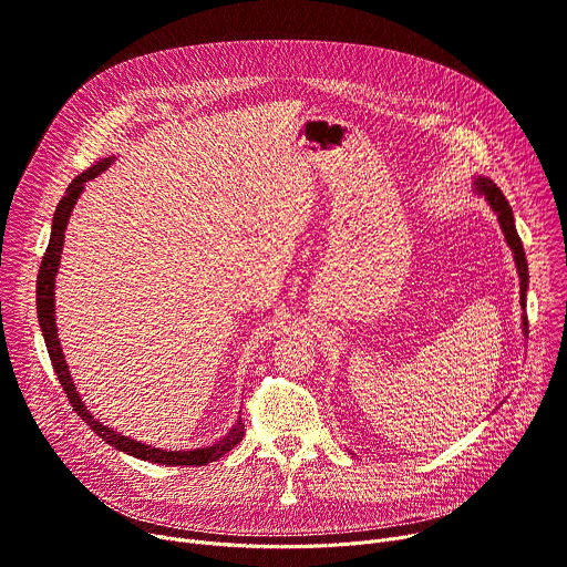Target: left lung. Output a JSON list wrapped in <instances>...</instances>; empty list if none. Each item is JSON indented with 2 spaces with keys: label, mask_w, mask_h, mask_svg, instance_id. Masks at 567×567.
<instances>
[{
  "label": "left lung",
  "mask_w": 567,
  "mask_h": 567,
  "mask_svg": "<svg viewBox=\"0 0 567 567\" xmlns=\"http://www.w3.org/2000/svg\"><path fill=\"white\" fill-rule=\"evenodd\" d=\"M473 193L481 195L487 199L489 208L496 214L498 218V225H501V231L505 236V241H508L511 250H513V257H515V266H517V274H519V303L522 308H526V289H528V264H526V255H524V246H522V238L517 234V227H515V216H513V208L508 204V199H505V195L501 193V188L489 182L487 176H478L473 182ZM522 333L524 338H528V319H526V312L522 315Z\"/></svg>",
  "instance_id": "left-lung-1"
}]
</instances>
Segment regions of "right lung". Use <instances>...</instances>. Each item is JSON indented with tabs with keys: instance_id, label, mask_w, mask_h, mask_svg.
<instances>
[{
	"instance_id": "add662e5",
	"label": "right lung",
	"mask_w": 567,
	"mask_h": 567,
	"mask_svg": "<svg viewBox=\"0 0 567 567\" xmlns=\"http://www.w3.org/2000/svg\"><path fill=\"white\" fill-rule=\"evenodd\" d=\"M114 163V156L103 158L101 163L92 165L89 169H84L80 176H75L71 186L66 188V195L62 197V202L56 204V212L52 218V231H50V244L48 250L43 255L41 268H39V280H37V312H39V323H41V333L50 353L52 368L56 372V379L62 381L64 391L69 402L73 404V409L78 411L80 419L92 427L105 443H110L112 449L122 451L126 455H133L137 460L144 462H154V464H165V466H204L208 462L220 460L225 453H229L234 445L244 439V423L238 419L231 430L218 439L216 443L206 445V449H190V451H163V449H154V445H146L142 441H135L131 436H124L114 432L112 427L103 425L101 421H96L92 411H89L75 389V383L71 379L69 372V363L64 359L62 344H59V333H56V319H54V278L59 274V261H62V250H64V231L69 225V218L73 214V206L78 204L84 184L92 182L101 172H105L110 165Z\"/></svg>"
}]
</instances>
